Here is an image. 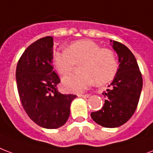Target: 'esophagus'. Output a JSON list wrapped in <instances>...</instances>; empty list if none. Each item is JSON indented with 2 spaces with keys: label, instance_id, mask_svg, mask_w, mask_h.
I'll list each match as a JSON object with an SVG mask.
<instances>
[{
  "label": "esophagus",
  "instance_id": "esophagus-1",
  "mask_svg": "<svg viewBox=\"0 0 153 153\" xmlns=\"http://www.w3.org/2000/svg\"><path fill=\"white\" fill-rule=\"evenodd\" d=\"M78 96H79V97H80V98H88L89 97V95H88V94H86V95H78Z\"/></svg>",
  "mask_w": 153,
  "mask_h": 153
}]
</instances>
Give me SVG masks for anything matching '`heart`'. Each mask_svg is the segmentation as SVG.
I'll return each mask as SVG.
<instances>
[{
    "label": "heart",
    "mask_w": 153,
    "mask_h": 153,
    "mask_svg": "<svg viewBox=\"0 0 153 153\" xmlns=\"http://www.w3.org/2000/svg\"><path fill=\"white\" fill-rule=\"evenodd\" d=\"M53 62L62 75L71 73L77 64L82 63L80 74L62 79L64 89L70 92L82 91L95 81L100 86L109 83L115 79L119 68L114 52L91 40L77 41L67 49L57 50L53 53Z\"/></svg>",
    "instance_id": "obj_1"
}]
</instances>
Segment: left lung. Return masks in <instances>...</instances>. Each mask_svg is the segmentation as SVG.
I'll return each instance as SVG.
<instances>
[{"label":"left lung","mask_w":153,"mask_h":153,"mask_svg":"<svg viewBox=\"0 0 153 153\" xmlns=\"http://www.w3.org/2000/svg\"><path fill=\"white\" fill-rule=\"evenodd\" d=\"M119 57L118 72L103 92L107 97L101 110L91 112L95 123L104 128H117L131 118L138 105L143 79L133 53L122 43L111 40Z\"/></svg>","instance_id":"8db88e82"}]
</instances>
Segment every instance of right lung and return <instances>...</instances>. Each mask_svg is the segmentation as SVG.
<instances>
[{"mask_svg": "<svg viewBox=\"0 0 153 153\" xmlns=\"http://www.w3.org/2000/svg\"><path fill=\"white\" fill-rule=\"evenodd\" d=\"M53 38H40L28 46L16 69V81L22 107L31 120L44 128L63 126L77 95L58 92L60 82L53 71Z\"/></svg>", "mask_w": 153, "mask_h": 153, "instance_id": "1", "label": "right lung"}]
</instances>
